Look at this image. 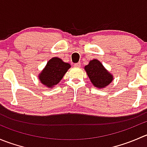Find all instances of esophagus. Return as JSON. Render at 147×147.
<instances>
[{
	"mask_svg": "<svg viewBox=\"0 0 147 147\" xmlns=\"http://www.w3.org/2000/svg\"><path fill=\"white\" fill-rule=\"evenodd\" d=\"M75 67H80L81 66V63H75Z\"/></svg>",
	"mask_w": 147,
	"mask_h": 147,
	"instance_id": "obj_1",
	"label": "esophagus"
}]
</instances>
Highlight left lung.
Instances as JSON below:
<instances>
[{
	"label": "left lung",
	"instance_id": "obj_1",
	"mask_svg": "<svg viewBox=\"0 0 147 147\" xmlns=\"http://www.w3.org/2000/svg\"><path fill=\"white\" fill-rule=\"evenodd\" d=\"M84 70L93 85L99 89H104L109 85L114 79L113 75L109 72L100 60L93 59L84 66Z\"/></svg>",
	"mask_w": 147,
	"mask_h": 147
}]
</instances>
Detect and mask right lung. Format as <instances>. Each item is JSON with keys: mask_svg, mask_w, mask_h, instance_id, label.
<instances>
[{"mask_svg": "<svg viewBox=\"0 0 147 147\" xmlns=\"http://www.w3.org/2000/svg\"><path fill=\"white\" fill-rule=\"evenodd\" d=\"M71 67L69 63H65L59 57H55L49 60L40 73L38 75L40 81L48 88H54Z\"/></svg>", "mask_w": 147, "mask_h": 147, "instance_id": "right-lung-1", "label": "right lung"}]
</instances>
